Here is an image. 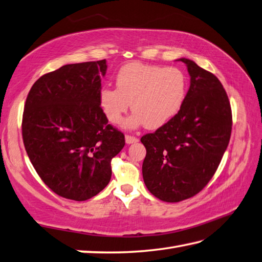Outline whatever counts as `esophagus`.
Returning <instances> with one entry per match:
<instances>
[{"instance_id":"34e87169","label":"esophagus","mask_w":262,"mask_h":262,"mask_svg":"<svg viewBox=\"0 0 262 262\" xmlns=\"http://www.w3.org/2000/svg\"><path fill=\"white\" fill-rule=\"evenodd\" d=\"M125 140H126L127 144H133V143L138 142V138H136L134 136H130V135H126L125 136Z\"/></svg>"}]
</instances>
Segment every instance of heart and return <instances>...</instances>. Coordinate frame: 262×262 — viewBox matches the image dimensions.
<instances>
[{
	"label": "heart",
	"mask_w": 262,
	"mask_h": 262,
	"mask_svg": "<svg viewBox=\"0 0 262 262\" xmlns=\"http://www.w3.org/2000/svg\"><path fill=\"white\" fill-rule=\"evenodd\" d=\"M116 89L105 87L100 93V105L107 120L121 124L126 112L134 111L126 125L144 124L158 129L175 117L185 101L187 79L176 67L132 62L121 67L116 76Z\"/></svg>",
	"instance_id": "obj_1"
}]
</instances>
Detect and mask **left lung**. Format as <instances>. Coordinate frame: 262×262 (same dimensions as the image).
<instances>
[{"label":"left lung","mask_w":262,"mask_h":262,"mask_svg":"<svg viewBox=\"0 0 262 262\" xmlns=\"http://www.w3.org/2000/svg\"><path fill=\"white\" fill-rule=\"evenodd\" d=\"M185 101L165 126L141 138L146 148L142 172L145 186L165 202L195 195L216 172L232 133L226 91L213 74L189 59Z\"/></svg>","instance_id":"obj_1"}]
</instances>
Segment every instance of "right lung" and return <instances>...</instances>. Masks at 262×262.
Wrapping results in <instances>:
<instances>
[{"label": "right lung", "instance_id": "1", "mask_svg": "<svg viewBox=\"0 0 262 262\" xmlns=\"http://www.w3.org/2000/svg\"><path fill=\"white\" fill-rule=\"evenodd\" d=\"M106 61L66 64L30 89L23 116L26 152L38 176L58 195L85 201L111 179V160L125 136L100 105Z\"/></svg>", "mask_w": 262, "mask_h": 262}]
</instances>
